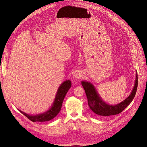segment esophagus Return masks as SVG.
Listing matches in <instances>:
<instances>
[{
  "label": "esophagus",
  "instance_id": "esophagus-1",
  "mask_svg": "<svg viewBox=\"0 0 147 147\" xmlns=\"http://www.w3.org/2000/svg\"><path fill=\"white\" fill-rule=\"evenodd\" d=\"M73 77L75 78H80L81 77V75L80 73H77V72H75L73 74Z\"/></svg>",
  "mask_w": 147,
  "mask_h": 147
}]
</instances>
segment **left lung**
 Segmentation results:
<instances>
[{
  "label": "left lung",
  "mask_w": 147,
  "mask_h": 147,
  "mask_svg": "<svg viewBox=\"0 0 147 147\" xmlns=\"http://www.w3.org/2000/svg\"><path fill=\"white\" fill-rule=\"evenodd\" d=\"M81 84L85 90L88 106L92 113L102 116H108L121 113L133 100L138 86V75L136 73L134 87L130 95L121 102L116 105H111L105 102L99 96L94 86L90 82L86 81H81Z\"/></svg>",
  "instance_id": "1"
}]
</instances>
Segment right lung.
<instances>
[{"mask_svg": "<svg viewBox=\"0 0 147 147\" xmlns=\"http://www.w3.org/2000/svg\"><path fill=\"white\" fill-rule=\"evenodd\" d=\"M71 86V82L70 80H66L63 82L58 88L52 107L48 111L43 113L37 115H30L19 109L18 110L33 122H43L51 120L55 117L60 111L63 102L65 97Z\"/></svg>", "mask_w": 147, "mask_h": 147, "instance_id": "add662e5", "label": "right lung"}]
</instances>
